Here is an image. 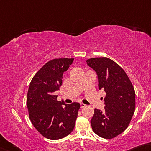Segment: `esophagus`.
Returning <instances> with one entry per match:
<instances>
[{
	"mask_svg": "<svg viewBox=\"0 0 151 151\" xmlns=\"http://www.w3.org/2000/svg\"><path fill=\"white\" fill-rule=\"evenodd\" d=\"M80 107H81V108H84L85 107H86V105L83 104V103H81V104H80Z\"/></svg>",
	"mask_w": 151,
	"mask_h": 151,
	"instance_id": "esophagus-1",
	"label": "esophagus"
}]
</instances>
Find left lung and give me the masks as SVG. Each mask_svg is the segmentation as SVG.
<instances>
[{
    "mask_svg": "<svg viewBox=\"0 0 151 151\" xmlns=\"http://www.w3.org/2000/svg\"><path fill=\"white\" fill-rule=\"evenodd\" d=\"M86 62L97 73L99 89L106 93L105 110L94 109L92 129L102 138L113 139L127 128L134 114V88L125 71L109 58H90Z\"/></svg>",
    "mask_w": 151,
    "mask_h": 151,
    "instance_id": "obj_1",
    "label": "left lung"
}]
</instances>
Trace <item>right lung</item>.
<instances>
[{
  "label": "right lung",
  "mask_w": 151,
  "mask_h": 151,
  "mask_svg": "<svg viewBox=\"0 0 151 151\" xmlns=\"http://www.w3.org/2000/svg\"><path fill=\"white\" fill-rule=\"evenodd\" d=\"M73 60L59 58L49 61L35 74L29 86L26 99L29 117L36 130L48 139H62L75 127L80 104L58 101V96L54 95L62 86L63 72Z\"/></svg>",
  "instance_id": "right-lung-1"
}]
</instances>
